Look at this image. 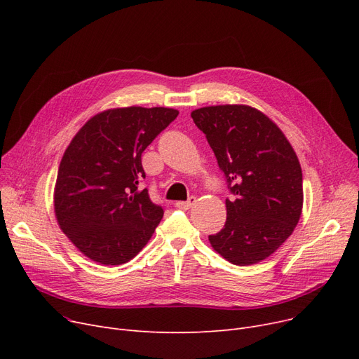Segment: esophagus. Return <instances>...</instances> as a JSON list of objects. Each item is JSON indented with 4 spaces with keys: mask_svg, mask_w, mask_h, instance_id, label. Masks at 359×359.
Returning <instances> with one entry per match:
<instances>
[{
    "mask_svg": "<svg viewBox=\"0 0 359 359\" xmlns=\"http://www.w3.org/2000/svg\"><path fill=\"white\" fill-rule=\"evenodd\" d=\"M195 203H196V198H195V196H191L187 201H179V202H176V208L186 211V210H191Z\"/></svg>",
    "mask_w": 359,
    "mask_h": 359,
    "instance_id": "34e87169",
    "label": "esophagus"
}]
</instances>
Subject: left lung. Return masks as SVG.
<instances>
[{
	"label": "left lung",
	"instance_id": "obj_1",
	"mask_svg": "<svg viewBox=\"0 0 359 359\" xmlns=\"http://www.w3.org/2000/svg\"><path fill=\"white\" fill-rule=\"evenodd\" d=\"M227 179L234 199L227 221L210 236L217 253L248 266L269 257L294 231L303 211V172L290 141L266 115L246 104L191 113Z\"/></svg>",
	"mask_w": 359,
	"mask_h": 359
}]
</instances>
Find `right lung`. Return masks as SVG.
Segmentation results:
<instances>
[{
	"label": "right lung",
	"mask_w": 359,
	"mask_h": 359,
	"mask_svg": "<svg viewBox=\"0 0 359 359\" xmlns=\"http://www.w3.org/2000/svg\"><path fill=\"white\" fill-rule=\"evenodd\" d=\"M179 115L170 107H116L97 113L72 138L60 164L53 206L61 230L100 265L134 259L163 208L140 191L144 149Z\"/></svg>",
	"instance_id": "right-lung-1"
}]
</instances>
